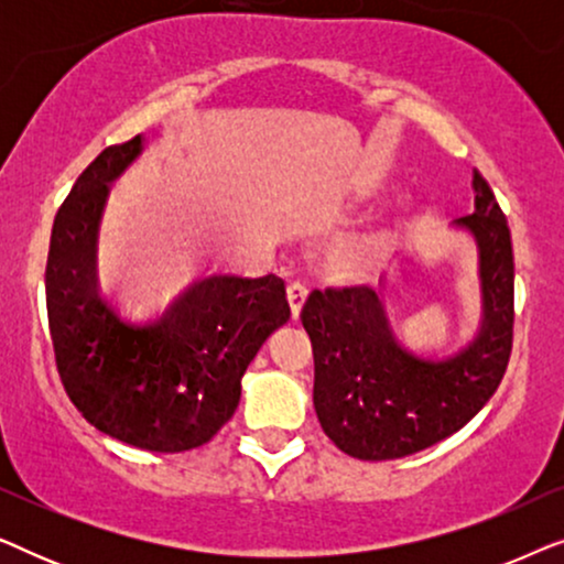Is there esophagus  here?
I'll use <instances>...</instances> for the list:
<instances>
[{"instance_id": "1", "label": "esophagus", "mask_w": 564, "mask_h": 564, "mask_svg": "<svg viewBox=\"0 0 564 564\" xmlns=\"http://www.w3.org/2000/svg\"><path fill=\"white\" fill-rule=\"evenodd\" d=\"M288 300H290L292 318L297 321L300 313H303V307H305V300H307V288H305V284H300V282L290 284V288H288Z\"/></svg>"}]
</instances>
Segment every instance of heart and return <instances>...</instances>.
Wrapping results in <instances>:
<instances>
[{
  "label": "heart",
  "instance_id": "heart-1",
  "mask_svg": "<svg viewBox=\"0 0 564 564\" xmlns=\"http://www.w3.org/2000/svg\"><path fill=\"white\" fill-rule=\"evenodd\" d=\"M390 246V230L388 226H369L361 228L357 234L344 236L334 249H330L328 264L338 276L346 280H357V276H367L382 264L384 253Z\"/></svg>",
  "mask_w": 564,
  "mask_h": 564
}]
</instances>
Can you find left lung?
Segmentation results:
<instances>
[{
    "label": "left lung",
    "instance_id": "8db88e82",
    "mask_svg": "<svg viewBox=\"0 0 564 564\" xmlns=\"http://www.w3.org/2000/svg\"><path fill=\"white\" fill-rule=\"evenodd\" d=\"M475 213L452 223L473 238L480 326L446 357L400 341L388 290L313 292L303 311L315 359L313 405L326 436L357 459H400L452 436L503 380L513 338V246L498 199L475 172Z\"/></svg>",
    "mask_w": 564,
    "mask_h": 564
}]
</instances>
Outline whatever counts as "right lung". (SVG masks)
I'll return each instance as SVG.
<instances>
[{"instance_id":"add662e5","label":"right lung","mask_w":564,"mask_h":564,"mask_svg":"<svg viewBox=\"0 0 564 564\" xmlns=\"http://www.w3.org/2000/svg\"><path fill=\"white\" fill-rule=\"evenodd\" d=\"M135 135L79 174L58 207L45 305L61 382L102 434L149 452L203 446L236 413L241 377L290 321L284 282L213 274L156 318H128L97 280V236L110 184L145 151Z\"/></svg>"}]
</instances>
